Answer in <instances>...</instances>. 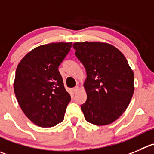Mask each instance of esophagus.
Listing matches in <instances>:
<instances>
[{
	"mask_svg": "<svg viewBox=\"0 0 154 154\" xmlns=\"http://www.w3.org/2000/svg\"><path fill=\"white\" fill-rule=\"evenodd\" d=\"M72 90H73V92H74V93H77V91H78V90H79V87H74V88L72 89Z\"/></svg>",
	"mask_w": 154,
	"mask_h": 154,
	"instance_id": "1",
	"label": "esophagus"
}]
</instances>
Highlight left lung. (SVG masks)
Returning a JSON list of instances; mask_svg holds the SVG:
<instances>
[{"label": "left lung", "instance_id": "left-lung-1", "mask_svg": "<svg viewBox=\"0 0 154 154\" xmlns=\"http://www.w3.org/2000/svg\"><path fill=\"white\" fill-rule=\"evenodd\" d=\"M77 57L84 64L87 101L81 106L84 118L96 125L117 120L128 106L134 86V72L124 54L109 43L75 42Z\"/></svg>", "mask_w": 154, "mask_h": 154}]
</instances>
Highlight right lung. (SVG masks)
Masks as SVG:
<instances>
[{
	"label": "right lung",
	"instance_id": "add662e5",
	"mask_svg": "<svg viewBox=\"0 0 154 154\" xmlns=\"http://www.w3.org/2000/svg\"><path fill=\"white\" fill-rule=\"evenodd\" d=\"M72 42H53L27 53L16 70L14 90L26 117L36 125L50 128L64 120L70 96L58 67Z\"/></svg>",
	"mask_w": 154,
	"mask_h": 154
}]
</instances>
